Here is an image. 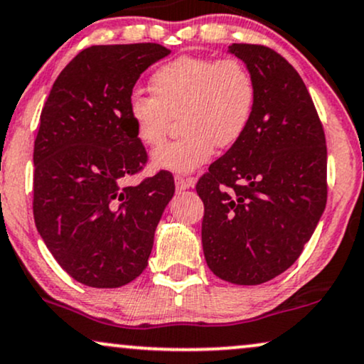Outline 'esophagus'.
<instances>
[{
    "mask_svg": "<svg viewBox=\"0 0 364 364\" xmlns=\"http://www.w3.org/2000/svg\"><path fill=\"white\" fill-rule=\"evenodd\" d=\"M191 187H194V178L183 177V175H175V189L178 192L191 189Z\"/></svg>",
    "mask_w": 364,
    "mask_h": 364,
    "instance_id": "obj_1",
    "label": "esophagus"
}]
</instances>
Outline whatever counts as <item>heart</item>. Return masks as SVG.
Listing matches in <instances>:
<instances>
[{
	"label": "heart",
	"mask_w": 364,
	"mask_h": 364,
	"mask_svg": "<svg viewBox=\"0 0 364 364\" xmlns=\"http://www.w3.org/2000/svg\"><path fill=\"white\" fill-rule=\"evenodd\" d=\"M154 97L134 92L128 116L143 145L159 146L170 119L178 116L177 140L155 150L156 168L189 173L205 164L214 148H228L243 136L257 101L255 79L237 58L183 55L161 65L150 77Z\"/></svg>",
	"instance_id": "b5f03b06"
}]
</instances>
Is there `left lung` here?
I'll list each match as a JSON object with an SVG mask.
<instances>
[{
  "mask_svg": "<svg viewBox=\"0 0 364 364\" xmlns=\"http://www.w3.org/2000/svg\"><path fill=\"white\" fill-rule=\"evenodd\" d=\"M257 101L243 136L210 164L196 191L204 203L208 267L236 285H259L295 263L327 203L322 123L297 70L263 45L232 43Z\"/></svg>",
  "mask_w": 364,
  "mask_h": 364,
  "instance_id": "left-lung-1",
  "label": "left lung"
}]
</instances>
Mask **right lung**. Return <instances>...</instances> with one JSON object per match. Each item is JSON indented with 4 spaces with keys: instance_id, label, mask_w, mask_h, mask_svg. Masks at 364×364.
<instances>
[{
    "instance_id": "right-lung-1",
    "label": "right lung",
    "mask_w": 364,
    "mask_h": 364,
    "mask_svg": "<svg viewBox=\"0 0 364 364\" xmlns=\"http://www.w3.org/2000/svg\"><path fill=\"white\" fill-rule=\"evenodd\" d=\"M159 43L92 45L50 89L33 148V218L53 258L74 280L116 289L145 270L172 173L123 186L146 164L128 101L140 75L167 57Z\"/></svg>"
}]
</instances>
